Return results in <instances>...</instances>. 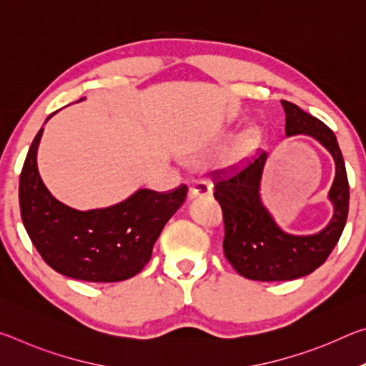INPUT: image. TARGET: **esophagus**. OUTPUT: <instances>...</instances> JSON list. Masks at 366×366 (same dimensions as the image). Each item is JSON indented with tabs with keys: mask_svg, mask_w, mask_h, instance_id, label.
<instances>
[{
	"mask_svg": "<svg viewBox=\"0 0 366 366\" xmlns=\"http://www.w3.org/2000/svg\"><path fill=\"white\" fill-rule=\"evenodd\" d=\"M213 185L208 181H198L189 189V198H197V197H208L212 195Z\"/></svg>",
	"mask_w": 366,
	"mask_h": 366,
	"instance_id": "34e87169",
	"label": "esophagus"
}]
</instances>
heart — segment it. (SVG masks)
<instances>
[{"label":"heart","mask_w":366,"mask_h":366,"mask_svg":"<svg viewBox=\"0 0 366 366\" xmlns=\"http://www.w3.org/2000/svg\"><path fill=\"white\" fill-rule=\"evenodd\" d=\"M262 142V131L258 126H249L235 137L227 148V163L239 164L245 161L250 154L257 150V147Z\"/></svg>","instance_id":"1"}]
</instances>
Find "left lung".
<instances>
[{
  "mask_svg": "<svg viewBox=\"0 0 366 366\" xmlns=\"http://www.w3.org/2000/svg\"><path fill=\"white\" fill-rule=\"evenodd\" d=\"M286 137L307 135L334 159V181L327 200L332 216L317 234H289L277 224L262 198V176L268 153H262L239 174L216 182L214 198L224 216V255L240 276L253 281H290L307 276L326 262L349 213V181L337 139L326 124L297 104L281 100Z\"/></svg>",
  "mask_w": 366,
  "mask_h": 366,
  "instance_id": "8db88e82",
  "label": "left lung"
}]
</instances>
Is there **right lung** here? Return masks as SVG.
<instances>
[{"label":"right lung","instance_id":"1","mask_svg":"<svg viewBox=\"0 0 366 366\" xmlns=\"http://www.w3.org/2000/svg\"><path fill=\"white\" fill-rule=\"evenodd\" d=\"M43 126L19 179L22 222L35 249L54 271L72 280L117 282L135 276L150 262L153 245L182 207L187 187L181 185L171 194L139 189L114 205L85 212L72 208L53 197L41 181L36 153Z\"/></svg>","mask_w":366,"mask_h":366}]
</instances>
